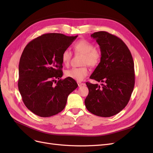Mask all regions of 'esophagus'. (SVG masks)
I'll list each match as a JSON object with an SVG mask.
<instances>
[{
  "label": "esophagus",
  "mask_w": 153,
  "mask_h": 153,
  "mask_svg": "<svg viewBox=\"0 0 153 153\" xmlns=\"http://www.w3.org/2000/svg\"><path fill=\"white\" fill-rule=\"evenodd\" d=\"M77 84H78V87H81V86H82V85H84V83H82V82H77Z\"/></svg>",
  "instance_id": "1"
}]
</instances>
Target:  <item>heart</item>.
I'll return each mask as SVG.
<instances>
[{"label": "heart", "mask_w": 153, "mask_h": 153, "mask_svg": "<svg viewBox=\"0 0 153 153\" xmlns=\"http://www.w3.org/2000/svg\"><path fill=\"white\" fill-rule=\"evenodd\" d=\"M74 50L77 53L84 55L83 58V64H88L91 67L98 66L101 58L99 50L95 49L93 43L85 39H81L74 45ZM72 57L71 51L66 48L63 50L61 55L62 62L64 65L68 66ZM89 69L85 66L81 68H72L66 71L65 75L71 79L77 81H82L88 75Z\"/></svg>", "instance_id": "1"}]
</instances>
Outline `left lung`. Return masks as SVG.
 <instances>
[{"label":"left lung","mask_w":153,"mask_h":153,"mask_svg":"<svg viewBox=\"0 0 153 153\" xmlns=\"http://www.w3.org/2000/svg\"><path fill=\"white\" fill-rule=\"evenodd\" d=\"M100 46L101 58L90 76L99 85L87 82L89 94L87 109L100 117L118 114L128 103L135 85V71L131 53L122 39L107 32L91 35Z\"/></svg>","instance_id":"obj_1"}]
</instances>
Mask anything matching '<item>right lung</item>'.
Wrapping results in <instances>:
<instances>
[{
	"label": "right lung",
	"mask_w": 153,
	"mask_h": 153,
	"mask_svg": "<svg viewBox=\"0 0 153 153\" xmlns=\"http://www.w3.org/2000/svg\"><path fill=\"white\" fill-rule=\"evenodd\" d=\"M77 36L45 34L32 40L23 51L18 89L26 107L38 116L48 117L61 112L68 95L78 87L75 80L61 78L62 53Z\"/></svg>",
	"instance_id": "add662e5"
}]
</instances>
